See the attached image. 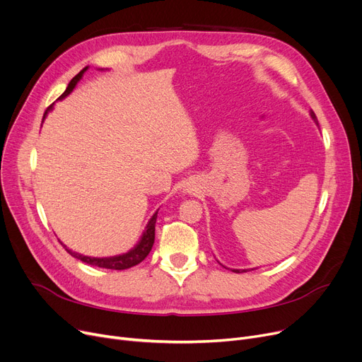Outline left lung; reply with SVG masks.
Instances as JSON below:
<instances>
[{"label":"left lung","instance_id":"1","mask_svg":"<svg viewBox=\"0 0 362 362\" xmlns=\"http://www.w3.org/2000/svg\"><path fill=\"white\" fill-rule=\"evenodd\" d=\"M310 117H312V119H313V121H315V122H317V124H318V121H317V115H315V112H313V111H312V112H310ZM233 272H240V271H238V269H233ZM243 272H247V271H245V269H244V271H243Z\"/></svg>","mask_w":362,"mask_h":362}]
</instances>
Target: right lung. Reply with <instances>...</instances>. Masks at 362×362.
<instances>
[{
	"label": "right lung",
	"mask_w": 362,
	"mask_h": 362,
	"mask_svg": "<svg viewBox=\"0 0 362 362\" xmlns=\"http://www.w3.org/2000/svg\"><path fill=\"white\" fill-rule=\"evenodd\" d=\"M86 71H87V68H84L80 74H76V75L72 78L71 83L68 84V87H66V90H65V93L62 94V96H60L59 99H64V98L68 96V94L74 90V87L76 86V83L81 80V76H83V74H84ZM50 107H52V106H49V109H50ZM49 109H47V111H49ZM47 111H45V114H47ZM45 114H44V117H45ZM42 119H44V118H42ZM156 214H158V211H156V213L151 217L149 223H148V226H146V230L144 232L142 240H140L139 244H137L133 250H130L129 253L121 255V256H114V257H103V259H99V257H87V256H83V255L72 253V251L68 250V248H66V251H68V253H71V256H74V257H76V259H80L81 262L88 263V264H93V266H99V268L115 269V271H122V269L133 268V266H136V264H139L142 260H145V257L149 255V251H151V248H152V245H153Z\"/></svg>",
	"instance_id": "1"
}]
</instances>
